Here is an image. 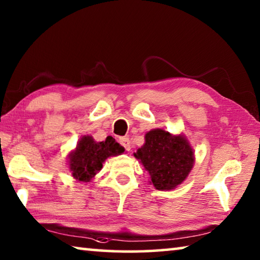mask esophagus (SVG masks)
Returning <instances> with one entry per match:
<instances>
[{
	"label": "esophagus",
	"mask_w": 260,
	"mask_h": 260,
	"mask_svg": "<svg viewBox=\"0 0 260 260\" xmlns=\"http://www.w3.org/2000/svg\"><path fill=\"white\" fill-rule=\"evenodd\" d=\"M119 142L122 147H124L127 151L131 150V141L128 138H120Z\"/></svg>",
	"instance_id": "34e87169"
}]
</instances>
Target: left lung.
Here are the masks:
<instances>
[{
  "mask_svg": "<svg viewBox=\"0 0 260 260\" xmlns=\"http://www.w3.org/2000/svg\"><path fill=\"white\" fill-rule=\"evenodd\" d=\"M150 175L157 190L175 189L187 179L195 162V152L183 134L161 128L147 132L144 144L133 153Z\"/></svg>",
  "mask_w": 260,
  "mask_h": 260,
  "instance_id": "obj_1",
  "label": "left lung"
}]
</instances>
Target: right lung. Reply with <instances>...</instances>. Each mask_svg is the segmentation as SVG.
<instances>
[{
	"mask_svg": "<svg viewBox=\"0 0 260 260\" xmlns=\"http://www.w3.org/2000/svg\"><path fill=\"white\" fill-rule=\"evenodd\" d=\"M124 151V147L116 142L112 136H108L102 142H96L91 135H83L79 139L76 149L69 153V170L77 181L90 182L109 157L121 155Z\"/></svg>",
	"mask_w": 260,
	"mask_h": 260,
	"instance_id": "obj_1",
	"label": "right lung"
}]
</instances>
